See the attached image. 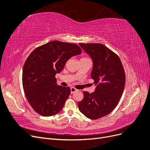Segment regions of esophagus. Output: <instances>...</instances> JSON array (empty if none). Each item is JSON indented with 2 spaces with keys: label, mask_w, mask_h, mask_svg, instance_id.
<instances>
[{
  "label": "esophagus",
  "mask_w": 150,
  "mask_h": 150,
  "mask_svg": "<svg viewBox=\"0 0 150 150\" xmlns=\"http://www.w3.org/2000/svg\"><path fill=\"white\" fill-rule=\"evenodd\" d=\"M77 91H78V89H76L74 88H71V94L74 93V92Z\"/></svg>",
  "instance_id": "obj_1"
}]
</instances>
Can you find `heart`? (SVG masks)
Here are the masks:
<instances>
[{"mask_svg": "<svg viewBox=\"0 0 150 150\" xmlns=\"http://www.w3.org/2000/svg\"><path fill=\"white\" fill-rule=\"evenodd\" d=\"M82 59H88V58H86V57H83V58H82Z\"/></svg>", "mask_w": 150, "mask_h": 150, "instance_id": "1", "label": "heart"}]
</instances>
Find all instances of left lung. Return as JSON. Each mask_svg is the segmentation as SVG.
I'll return each mask as SVG.
<instances>
[{"instance_id":"left-lung-1","label":"left lung","mask_w":150,"mask_h":150,"mask_svg":"<svg viewBox=\"0 0 150 150\" xmlns=\"http://www.w3.org/2000/svg\"><path fill=\"white\" fill-rule=\"evenodd\" d=\"M93 62L91 76L97 86L95 91H84L78 102L79 111L91 120L110 114L118 104L125 84V73L120 59L101 44L79 43Z\"/></svg>"}]
</instances>
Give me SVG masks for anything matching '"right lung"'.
<instances>
[{
  "label": "right lung",
  "instance_id": "right-lung-1",
  "mask_svg": "<svg viewBox=\"0 0 150 150\" xmlns=\"http://www.w3.org/2000/svg\"><path fill=\"white\" fill-rule=\"evenodd\" d=\"M81 54L76 44L54 40L36 48L29 56L22 70V85L29 103L38 114L51 116L62 110L71 89L57 85L55 75L71 57Z\"/></svg>",
  "mask_w": 150,
  "mask_h": 150
}]
</instances>
